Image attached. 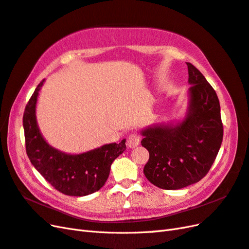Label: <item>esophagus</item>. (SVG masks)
Listing matches in <instances>:
<instances>
[{
    "label": "esophagus",
    "instance_id": "34e87169",
    "mask_svg": "<svg viewBox=\"0 0 249 249\" xmlns=\"http://www.w3.org/2000/svg\"><path fill=\"white\" fill-rule=\"evenodd\" d=\"M140 143V135L137 133H133L131 134L129 137H127V141H126V144L129 147H135L137 146Z\"/></svg>",
    "mask_w": 249,
    "mask_h": 249
}]
</instances>
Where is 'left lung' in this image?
<instances>
[{
	"label": "left lung",
	"mask_w": 249,
	"mask_h": 249,
	"mask_svg": "<svg viewBox=\"0 0 249 249\" xmlns=\"http://www.w3.org/2000/svg\"><path fill=\"white\" fill-rule=\"evenodd\" d=\"M189 73V108L177 125H156L142 131L141 144L149 153L143 172L155 186L177 190L206 177L223 138L220 104L214 88L193 64Z\"/></svg>",
	"instance_id": "8db88e82"
}]
</instances>
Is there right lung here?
Instances as JSON below:
<instances>
[{
    "mask_svg": "<svg viewBox=\"0 0 249 249\" xmlns=\"http://www.w3.org/2000/svg\"><path fill=\"white\" fill-rule=\"evenodd\" d=\"M43 82L44 79L30 97L22 117L29 159L59 192L71 196L94 193L106 183L112 162L125 150V140L80 155H67L50 146L41 136L35 117L37 96Z\"/></svg>",
    "mask_w": 249,
    "mask_h": 249,
    "instance_id": "right-lung-1",
    "label": "right lung"
}]
</instances>
